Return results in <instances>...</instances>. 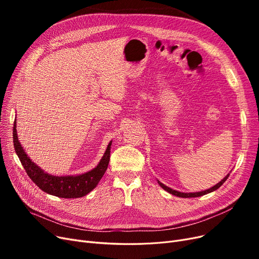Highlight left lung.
Listing matches in <instances>:
<instances>
[{"instance_id": "1", "label": "left lung", "mask_w": 259, "mask_h": 259, "mask_svg": "<svg viewBox=\"0 0 259 259\" xmlns=\"http://www.w3.org/2000/svg\"><path fill=\"white\" fill-rule=\"evenodd\" d=\"M229 175H230V173L229 174H227L225 178L219 183V184H216L215 186H213L212 188H210V189H208V190H205V191H200V192H193V193H183V192H180V191H176V190H173V189H171V188H169V187H167V186H165L164 184L162 183H160L159 181H157L158 182V185L164 189V190H166L167 192H169L170 194H172V195H175V196H179V197H184V198H190V197H198V196H201V195H205V194H208V193H210V192H213V191H215V190H217L219 189L226 181H227V179L229 178Z\"/></svg>"}]
</instances>
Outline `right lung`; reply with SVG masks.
<instances>
[{
	"mask_svg": "<svg viewBox=\"0 0 259 259\" xmlns=\"http://www.w3.org/2000/svg\"><path fill=\"white\" fill-rule=\"evenodd\" d=\"M111 144L112 142L109 143L99 165L94 169L79 175L54 176L40 169L26 154L18 140L17 122L13 124V145L26 173L42 191L62 198L83 197L97 187L108 168Z\"/></svg>",
	"mask_w": 259,
	"mask_h": 259,
	"instance_id": "1",
	"label": "right lung"
}]
</instances>
